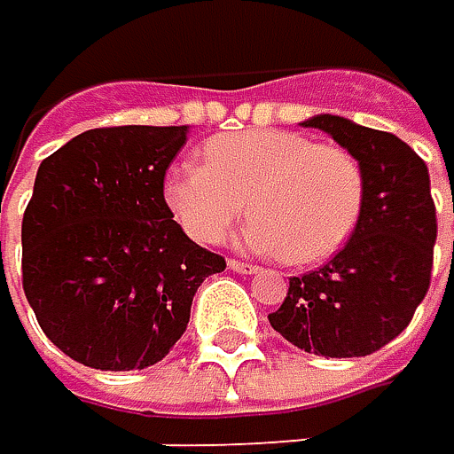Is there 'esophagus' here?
Segmentation results:
<instances>
[{"label": "esophagus", "instance_id": "1", "mask_svg": "<svg viewBox=\"0 0 454 454\" xmlns=\"http://www.w3.org/2000/svg\"><path fill=\"white\" fill-rule=\"evenodd\" d=\"M227 264H230V270H232V272H238V275H256V272H259V267H256V264H248V262L230 259Z\"/></svg>", "mask_w": 454, "mask_h": 454}]
</instances>
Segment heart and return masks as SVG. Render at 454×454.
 <instances>
[{
    "label": "heart",
    "mask_w": 454,
    "mask_h": 454,
    "mask_svg": "<svg viewBox=\"0 0 454 454\" xmlns=\"http://www.w3.org/2000/svg\"><path fill=\"white\" fill-rule=\"evenodd\" d=\"M366 179L353 152L292 130H235L206 141L203 162L168 171V211L200 243H219L251 211L238 243L305 267L334 256L364 211Z\"/></svg>",
    "instance_id": "b5f03b06"
}]
</instances>
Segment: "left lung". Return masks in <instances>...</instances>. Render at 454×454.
Returning a JSON list of instances; mask_svg holds the SVG:
<instances>
[{
  "mask_svg": "<svg viewBox=\"0 0 454 454\" xmlns=\"http://www.w3.org/2000/svg\"><path fill=\"white\" fill-rule=\"evenodd\" d=\"M329 133L364 168L366 195L350 240L318 270L289 278L270 326L305 353L358 358L399 337L431 286L436 208L426 162L399 136L348 117L302 122Z\"/></svg>",
  "mask_w": 454,
  "mask_h": 454,
  "instance_id": "1",
  "label": "left lung"
}]
</instances>
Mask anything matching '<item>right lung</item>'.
<instances>
[{
	"label": "right lung",
	"mask_w": 454,
	"mask_h": 454,
	"mask_svg": "<svg viewBox=\"0 0 454 454\" xmlns=\"http://www.w3.org/2000/svg\"><path fill=\"white\" fill-rule=\"evenodd\" d=\"M187 133L190 125L85 130L36 171L20 227L23 292L47 340L90 369L162 361L187 332L200 283L224 270L162 198Z\"/></svg>",
	"instance_id": "obj_1"
}]
</instances>
